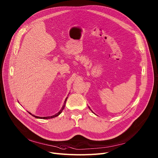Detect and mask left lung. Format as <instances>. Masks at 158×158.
<instances>
[{
  "instance_id": "8db88e82",
  "label": "left lung",
  "mask_w": 158,
  "mask_h": 158,
  "mask_svg": "<svg viewBox=\"0 0 158 158\" xmlns=\"http://www.w3.org/2000/svg\"><path fill=\"white\" fill-rule=\"evenodd\" d=\"M91 111H92V110H91Z\"/></svg>"
}]
</instances>
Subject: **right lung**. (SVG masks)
<instances>
[{"mask_svg":"<svg viewBox=\"0 0 158 158\" xmlns=\"http://www.w3.org/2000/svg\"><path fill=\"white\" fill-rule=\"evenodd\" d=\"M67 98H66V99H65V102H64V105H63V106H62V109L60 110V111H59L58 113H56L55 114H54V115H52V116H50V117H37V116H35V115H33V114H32L31 113H30V112H29V113L30 114H31L32 116H33L34 117H35V118H41V119H50V118H54V117H57V116H59V114L62 113V110L64 109V108H65V103H66V102H67Z\"/></svg>","mask_w":158,"mask_h":158,"instance_id":"1","label":"right lung"}]
</instances>
